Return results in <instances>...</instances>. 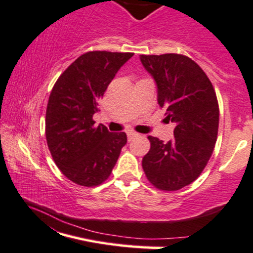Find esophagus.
<instances>
[{
	"instance_id": "34e87169",
	"label": "esophagus",
	"mask_w": 253,
	"mask_h": 253,
	"mask_svg": "<svg viewBox=\"0 0 253 253\" xmlns=\"http://www.w3.org/2000/svg\"><path fill=\"white\" fill-rule=\"evenodd\" d=\"M127 141H131V140H134L135 137L139 136V134L137 132H134V131H127Z\"/></svg>"
}]
</instances>
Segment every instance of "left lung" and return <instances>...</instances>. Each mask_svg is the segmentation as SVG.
Instances as JSON below:
<instances>
[{
  "instance_id": "obj_1",
  "label": "left lung",
  "mask_w": 253,
  "mask_h": 253,
  "mask_svg": "<svg viewBox=\"0 0 253 253\" xmlns=\"http://www.w3.org/2000/svg\"><path fill=\"white\" fill-rule=\"evenodd\" d=\"M140 61L155 79L167 121L175 124L170 141L148 136L151 148L142 168L153 186L176 191L196 180L212 156L219 124L217 96L206 73L189 57L141 54Z\"/></svg>"
}]
</instances>
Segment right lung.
I'll use <instances>...</instances> for the list:
<instances>
[{"mask_svg": "<svg viewBox=\"0 0 253 253\" xmlns=\"http://www.w3.org/2000/svg\"><path fill=\"white\" fill-rule=\"evenodd\" d=\"M134 53L82 54L54 84L46 109V140L62 173L82 186H97L111 175L126 144V132L95 126L92 117L117 72Z\"/></svg>", "mask_w": 253, "mask_h": 253, "instance_id": "right-lung-1", "label": "right lung"}]
</instances>
